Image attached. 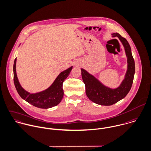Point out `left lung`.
Returning a JSON list of instances; mask_svg holds the SVG:
<instances>
[{
	"label": "left lung",
	"instance_id": "obj_1",
	"mask_svg": "<svg viewBox=\"0 0 151 151\" xmlns=\"http://www.w3.org/2000/svg\"><path fill=\"white\" fill-rule=\"evenodd\" d=\"M112 35L113 37H117L120 39L127 57L128 69L125 79L120 86L114 89L107 88L86 70L81 69L82 77L85 84L87 96L93 102L101 106L113 105L124 98L131 88L135 74V62L128 42L117 32L112 34Z\"/></svg>",
	"mask_w": 151,
	"mask_h": 151
}]
</instances>
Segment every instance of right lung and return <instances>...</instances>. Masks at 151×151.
Masks as SVG:
<instances>
[{
  "label": "right lung",
  "mask_w": 151,
  "mask_h": 151,
  "mask_svg": "<svg viewBox=\"0 0 151 151\" xmlns=\"http://www.w3.org/2000/svg\"><path fill=\"white\" fill-rule=\"evenodd\" d=\"M16 58L13 65V80L16 89L20 96L32 106L41 108L48 109L58 105L63 96L62 85L69 76L72 66L62 72L55 80L52 85L45 91L35 94H31L22 88L18 81L16 71Z\"/></svg>",
  "instance_id": "add662e5"
}]
</instances>
